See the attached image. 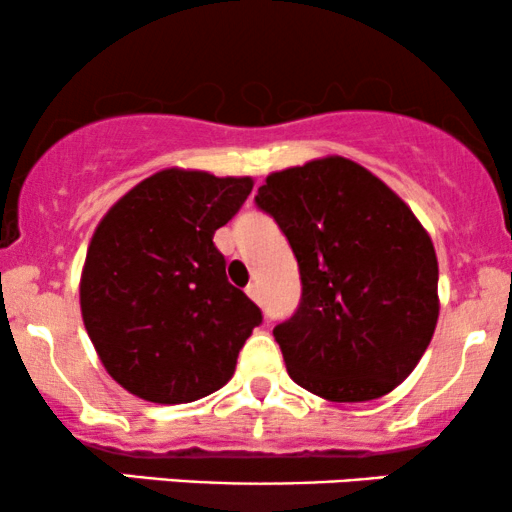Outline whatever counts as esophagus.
<instances>
[{
    "label": "esophagus",
    "instance_id": "obj_1",
    "mask_svg": "<svg viewBox=\"0 0 512 512\" xmlns=\"http://www.w3.org/2000/svg\"><path fill=\"white\" fill-rule=\"evenodd\" d=\"M245 291H248V296L252 298V301H257V303H260V301H262V293H260V284H248V289H245Z\"/></svg>",
    "mask_w": 512,
    "mask_h": 512
}]
</instances>
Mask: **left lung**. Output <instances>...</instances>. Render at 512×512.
<instances>
[{"label": "left lung", "mask_w": 512, "mask_h": 512, "mask_svg": "<svg viewBox=\"0 0 512 512\" xmlns=\"http://www.w3.org/2000/svg\"><path fill=\"white\" fill-rule=\"evenodd\" d=\"M255 204L301 272V303L274 327L291 378L332 402L395 390L438 322V260L424 226L383 180L339 156L272 173Z\"/></svg>", "instance_id": "8db88e82"}]
</instances>
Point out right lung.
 I'll list each match as a JSON object with an SVG mask.
<instances>
[{"mask_svg": "<svg viewBox=\"0 0 512 512\" xmlns=\"http://www.w3.org/2000/svg\"><path fill=\"white\" fill-rule=\"evenodd\" d=\"M250 178L161 170L93 233L81 315L105 370L132 395L187 404L231 380L262 310L228 284L216 228L238 214Z\"/></svg>", "mask_w": 512, "mask_h": 512, "instance_id": "add662e5", "label": "right lung"}]
</instances>
